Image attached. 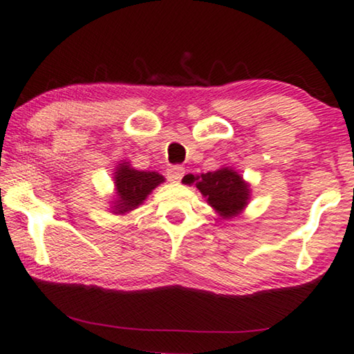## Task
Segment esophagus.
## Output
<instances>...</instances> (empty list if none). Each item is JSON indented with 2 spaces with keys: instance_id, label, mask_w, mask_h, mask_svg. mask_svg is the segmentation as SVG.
I'll use <instances>...</instances> for the list:
<instances>
[{
  "instance_id": "1",
  "label": "esophagus",
  "mask_w": 354,
  "mask_h": 354,
  "mask_svg": "<svg viewBox=\"0 0 354 354\" xmlns=\"http://www.w3.org/2000/svg\"><path fill=\"white\" fill-rule=\"evenodd\" d=\"M184 168L181 167V165H173V167H170L167 170V178H168V181H171V183H178V181H181L183 179V176H184Z\"/></svg>"
}]
</instances>
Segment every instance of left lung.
<instances>
[{
  "instance_id": "1",
  "label": "left lung",
  "mask_w": 354,
  "mask_h": 354,
  "mask_svg": "<svg viewBox=\"0 0 354 354\" xmlns=\"http://www.w3.org/2000/svg\"><path fill=\"white\" fill-rule=\"evenodd\" d=\"M184 183L189 186L195 184L216 213L224 219L240 214L250 200V184L229 167L202 173L200 176L191 175L184 178Z\"/></svg>"
}]
</instances>
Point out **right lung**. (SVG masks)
<instances>
[{"instance_id":"add662e5","label":"right lung","mask_w":354,"mask_h":354,"mask_svg":"<svg viewBox=\"0 0 354 354\" xmlns=\"http://www.w3.org/2000/svg\"><path fill=\"white\" fill-rule=\"evenodd\" d=\"M165 181L157 171H140L130 167L129 162L119 163L114 173L115 200L111 207V213L125 214L138 208L147 195Z\"/></svg>"}]
</instances>
